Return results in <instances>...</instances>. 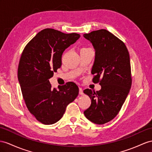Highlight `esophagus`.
Returning <instances> with one entry per match:
<instances>
[{
    "mask_svg": "<svg viewBox=\"0 0 152 152\" xmlns=\"http://www.w3.org/2000/svg\"><path fill=\"white\" fill-rule=\"evenodd\" d=\"M79 94L80 95H83V89L81 88H79Z\"/></svg>",
    "mask_w": 152,
    "mask_h": 152,
    "instance_id": "esophagus-1",
    "label": "esophagus"
}]
</instances>
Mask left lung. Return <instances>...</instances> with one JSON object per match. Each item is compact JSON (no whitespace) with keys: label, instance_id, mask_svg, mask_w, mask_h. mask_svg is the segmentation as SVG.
Masks as SVG:
<instances>
[{"label":"left lung","instance_id":"obj_1","mask_svg":"<svg viewBox=\"0 0 152 152\" xmlns=\"http://www.w3.org/2000/svg\"><path fill=\"white\" fill-rule=\"evenodd\" d=\"M95 49L91 73L93 82L99 83L101 90L87 88L83 92L91 99L84 115L91 122L103 124L118 115L132 85L130 55L126 45L106 29L84 34Z\"/></svg>","mask_w":152,"mask_h":152}]
</instances>
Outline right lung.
Segmentation results:
<instances>
[{
  "mask_svg": "<svg viewBox=\"0 0 152 152\" xmlns=\"http://www.w3.org/2000/svg\"><path fill=\"white\" fill-rule=\"evenodd\" d=\"M80 37L53 29L39 32L26 45L18 67V80L26 107L39 122L52 124L64 115L78 95L76 84L68 82L53 88L49 79L60 68L64 50Z\"/></svg>",
  "mask_w": 152,
  "mask_h": 152,
  "instance_id": "add662e5",
  "label": "right lung"
}]
</instances>
